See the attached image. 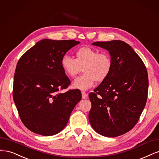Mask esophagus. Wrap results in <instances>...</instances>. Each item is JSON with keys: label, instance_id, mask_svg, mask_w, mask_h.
Wrapping results in <instances>:
<instances>
[{"label": "esophagus", "instance_id": "34e87169", "mask_svg": "<svg viewBox=\"0 0 159 159\" xmlns=\"http://www.w3.org/2000/svg\"><path fill=\"white\" fill-rule=\"evenodd\" d=\"M81 95H82V98L83 99H85V98H88V94L86 93H85V92H81Z\"/></svg>", "mask_w": 159, "mask_h": 159}]
</instances>
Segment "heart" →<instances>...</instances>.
<instances>
[{"label":"heart","mask_w":159,"mask_h":159,"mask_svg":"<svg viewBox=\"0 0 159 159\" xmlns=\"http://www.w3.org/2000/svg\"><path fill=\"white\" fill-rule=\"evenodd\" d=\"M75 58L68 55L61 57V66L64 73L74 77L83 68L84 74L76 78L72 87L85 91L93 87L95 81L102 82L109 75L113 61L107 53L99 51L89 46L81 47L75 52Z\"/></svg>","instance_id":"heart-1"}]
</instances>
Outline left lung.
Returning <instances> with one entry per match:
<instances>
[{"mask_svg":"<svg viewBox=\"0 0 159 159\" xmlns=\"http://www.w3.org/2000/svg\"><path fill=\"white\" fill-rule=\"evenodd\" d=\"M92 44L109 52L113 66L107 78L89 95V120L101 135L118 137L134 127L145 108L148 88L147 68L141 57L123 41Z\"/></svg>","mask_w":159,"mask_h":159,"instance_id":"1","label":"left lung"}]
</instances>
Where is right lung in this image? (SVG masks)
Listing matches in <instances>:
<instances>
[{
	"label": "right lung",
	"mask_w": 159,
	"mask_h": 159,
	"mask_svg": "<svg viewBox=\"0 0 159 159\" xmlns=\"http://www.w3.org/2000/svg\"><path fill=\"white\" fill-rule=\"evenodd\" d=\"M80 43L44 39L19 59L14 76L13 99L22 122L33 133L43 136L60 133L81 100L79 89L60 93L71 82L61 68V57Z\"/></svg>",
	"instance_id": "1"
}]
</instances>
